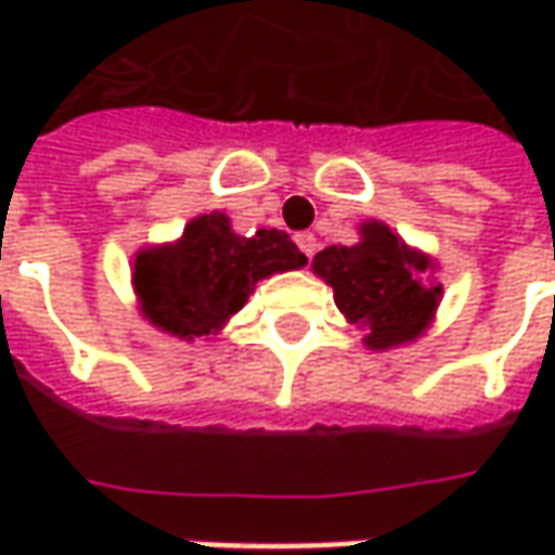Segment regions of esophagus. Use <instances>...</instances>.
<instances>
[{"instance_id":"esophagus-1","label":"esophagus","mask_w":555,"mask_h":555,"mask_svg":"<svg viewBox=\"0 0 555 555\" xmlns=\"http://www.w3.org/2000/svg\"><path fill=\"white\" fill-rule=\"evenodd\" d=\"M296 244H299V249L306 253V256H314L318 253V237L311 234V231H302V234H296Z\"/></svg>"}]
</instances>
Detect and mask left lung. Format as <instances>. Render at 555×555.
<instances>
[{"mask_svg":"<svg viewBox=\"0 0 555 555\" xmlns=\"http://www.w3.org/2000/svg\"><path fill=\"white\" fill-rule=\"evenodd\" d=\"M429 256L383 222H364L358 244L327 246L311 259V271L333 287L336 309L367 331V349L411 343L433 324L441 284H429Z\"/></svg>","mask_w":555,"mask_h":555,"instance_id":"left-lung-1","label":"left lung"}]
</instances>
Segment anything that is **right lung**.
Listing matches in <instances>:
<instances>
[{
    "mask_svg": "<svg viewBox=\"0 0 555 555\" xmlns=\"http://www.w3.org/2000/svg\"><path fill=\"white\" fill-rule=\"evenodd\" d=\"M306 262L287 231L262 228L241 237L231 231L228 216L209 212L184 224L176 244L141 249L132 262V287L141 314L154 327L197 339L222 331L262 278Z\"/></svg>",
    "mask_w": 555,
    "mask_h": 555,
    "instance_id": "obj_1",
    "label": "right lung"
}]
</instances>
